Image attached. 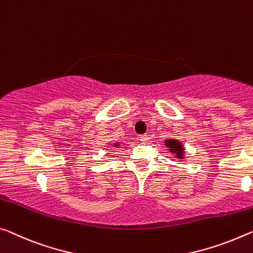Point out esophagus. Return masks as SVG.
<instances>
[{
	"label": "esophagus",
	"mask_w": 253,
	"mask_h": 253,
	"mask_svg": "<svg viewBox=\"0 0 253 253\" xmlns=\"http://www.w3.org/2000/svg\"><path fill=\"white\" fill-rule=\"evenodd\" d=\"M139 139H141L142 143H146L148 141V136L145 134V135H141V137H139Z\"/></svg>",
	"instance_id": "1"
}]
</instances>
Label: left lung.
<instances>
[{
    "mask_svg": "<svg viewBox=\"0 0 253 253\" xmlns=\"http://www.w3.org/2000/svg\"><path fill=\"white\" fill-rule=\"evenodd\" d=\"M164 144H166V146L169 148L170 153L175 155V158L179 160L184 159V147L181 144V142H179L178 139L170 138V139H166V141H164Z\"/></svg>",
    "mask_w": 253,
    "mask_h": 253,
    "instance_id": "8db88e82",
    "label": "left lung"
}]
</instances>
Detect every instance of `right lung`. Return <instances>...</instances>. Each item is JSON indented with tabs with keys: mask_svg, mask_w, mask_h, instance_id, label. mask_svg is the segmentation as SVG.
<instances>
[{
	"mask_svg": "<svg viewBox=\"0 0 253 253\" xmlns=\"http://www.w3.org/2000/svg\"><path fill=\"white\" fill-rule=\"evenodd\" d=\"M119 142H117V143H114V146H112V147H118L119 146Z\"/></svg>",
	"mask_w": 253,
	"mask_h": 253,
	"instance_id": "1",
	"label": "right lung"
}]
</instances>
